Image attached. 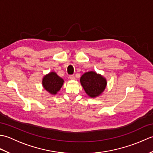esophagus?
Masks as SVG:
<instances>
[{
  "mask_svg": "<svg viewBox=\"0 0 153 153\" xmlns=\"http://www.w3.org/2000/svg\"><path fill=\"white\" fill-rule=\"evenodd\" d=\"M69 78L71 80H74V79H75V77H74V76H73V75H70V76H69Z\"/></svg>",
  "mask_w": 153,
  "mask_h": 153,
  "instance_id": "esophagus-1",
  "label": "esophagus"
}]
</instances>
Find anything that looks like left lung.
I'll use <instances>...</instances> for the list:
<instances>
[{"mask_svg": "<svg viewBox=\"0 0 153 153\" xmlns=\"http://www.w3.org/2000/svg\"><path fill=\"white\" fill-rule=\"evenodd\" d=\"M80 82L87 95L91 98L101 95L107 84L105 77L93 71L83 74L80 78Z\"/></svg>", "mask_w": 153, "mask_h": 153, "instance_id": "obj_1", "label": "left lung"}]
</instances>
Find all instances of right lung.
<instances>
[{"label":"right lung","instance_id":"right-lung-1","mask_svg":"<svg viewBox=\"0 0 153 153\" xmlns=\"http://www.w3.org/2000/svg\"><path fill=\"white\" fill-rule=\"evenodd\" d=\"M63 83V79H62L54 71H51L49 74L45 75L42 81L44 89L52 95H56L61 89Z\"/></svg>","mask_w":153,"mask_h":153}]
</instances>
